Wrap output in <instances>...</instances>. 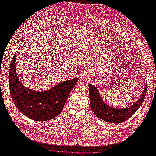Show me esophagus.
I'll list each match as a JSON object with an SVG mask.
<instances>
[{"label":"esophagus","instance_id":"obj_1","mask_svg":"<svg viewBox=\"0 0 156 156\" xmlns=\"http://www.w3.org/2000/svg\"><path fill=\"white\" fill-rule=\"evenodd\" d=\"M82 78H83V79H84V78H86V76H83V77H82Z\"/></svg>","mask_w":156,"mask_h":156}]
</instances>
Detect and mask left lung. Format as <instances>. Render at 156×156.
I'll use <instances>...</instances> for the list:
<instances>
[{"label":"left lung","instance_id":"8db88e82","mask_svg":"<svg viewBox=\"0 0 156 156\" xmlns=\"http://www.w3.org/2000/svg\"><path fill=\"white\" fill-rule=\"evenodd\" d=\"M88 86L90 105L94 114L101 119L114 124L124 122L136 112L144 100L147 88L146 84L140 98L133 105L129 107L116 108L107 104L101 99L98 87L91 84H89Z\"/></svg>","mask_w":156,"mask_h":156}]
</instances>
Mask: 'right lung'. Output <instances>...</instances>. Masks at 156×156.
Masks as SVG:
<instances>
[{"instance_id":"1","label":"right lung","mask_w":156,"mask_h":156,"mask_svg":"<svg viewBox=\"0 0 156 156\" xmlns=\"http://www.w3.org/2000/svg\"><path fill=\"white\" fill-rule=\"evenodd\" d=\"M16 55L13 56L9 72V84L14 105L25 116L37 121H46L58 116L78 78L65 80L48 91H36L22 84L16 68Z\"/></svg>"}]
</instances>
